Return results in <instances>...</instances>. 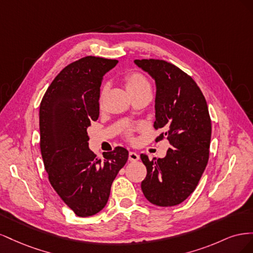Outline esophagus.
I'll list each match as a JSON object with an SVG mask.
<instances>
[{
	"instance_id": "obj_1",
	"label": "esophagus",
	"mask_w": 253,
	"mask_h": 253,
	"mask_svg": "<svg viewBox=\"0 0 253 253\" xmlns=\"http://www.w3.org/2000/svg\"><path fill=\"white\" fill-rule=\"evenodd\" d=\"M139 159V155H138V153L137 152H134V151H132V152H129L128 153V160L129 162H137V160Z\"/></svg>"
}]
</instances>
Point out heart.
<instances>
[{
    "mask_svg": "<svg viewBox=\"0 0 253 253\" xmlns=\"http://www.w3.org/2000/svg\"><path fill=\"white\" fill-rule=\"evenodd\" d=\"M126 87L127 91L132 97L136 94L141 93V91L145 89H150V82L145 77L144 75H142L139 72H129L125 75L124 77ZM106 91V86L103 85L100 89V93H99V102L103 101V98ZM136 129V126H126L124 129V135L126 137V138H132V134Z\"/></svg>",
    "mask_w": 253,
    "mask_h": 253,
    "instance_id": "obj_1",
    "label": "heart"
}]
</instances>
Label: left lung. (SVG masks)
<instances>
[{
    "label": "left lung",
    "instance_id": "left-lung-1",
    "mask_svg": "<svg viewBox=\"0 0 253 253\" xmlns=\"http://www.w3.org/2000/svg\"><path fill=\"white\" fill-rule=\"evenodd\" d=\"M156 82L154 128H164L171 147L165 158H140L147 167L141 190L159 207L182 203L198 185L209 160L211 118L206 99L196 82L172 63L158 59L135 60Z\"/></svg>",
    "mask_w": 253,
    "mask_h": 253
}]
</instances>
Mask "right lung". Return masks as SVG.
Here are the masks:
<instances>
[{
	"instance_id": "add662e5",
	"label": "right lung",
	"mask_w": 253,
	"mask_h": 253,
	"mask_svg": "<svg viewBox=\"0 0 253 253\" xmlns=\"http://www.w3.org/2000/svg\"><path fill=\"white\" fill-rule=\"evenodd\" d=\"M118 61L87 56L68 64L40 103V149L52 188L76 215L91 216L108 203L113 180L127 162L116 147L97 157L88 148L86 128L99 117L103 75Z\"/></svg>"
}]
</instances>
